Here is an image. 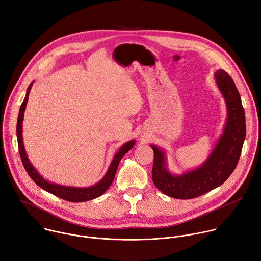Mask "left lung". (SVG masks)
I'll list each match as a JSON object with an SVG mask.
<instances>
[{
    "instance_id": "1",
    "label": "left lung",
    "mask_w": 261,
    "mask_h": 261,
    "mask_svg": "<svg viewBox=\"0 0 261 261\" xmlns=\"http://www.w3.org/2000/svg\"><path fill=\"white\" fill-rule=\"evenodd\" d=\"M215 77L226 102L227 120L218 143L205 162L182 174H173L168 169L165 150L150 145L154 153L153 184L172 198L192 199L220 187L234 171L241 156L246 138V118L241 95L233 80L226 71L217 70Z\"/></svg>"
}]
</instances>
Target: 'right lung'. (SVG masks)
<instances>
[{"label":"right lung","instance_id":"obj_1","mask_svg":"<svg viewBox=\"0 0 261 261\" xmlns=\"http://www.w3.org/2000/svg\"><path fill=\"white\" fill-rule=\"evenodd\" d=\"M32 82L30 84V86L28 87L27 89V93H25V97L20 106L19 109V114H18V118H17V124H16V136H17V143H18V149H19V154H20V159L22 162V165L25 169V171L28 172L29 176H30L33 181L38 185L41 189H43L44 191L59 197L61 199L70 201V202H85L88 200H92L95 199L99 196H101L111 186V184L114 180L116 171H117L118 165L121 161V159L123 158V155L128 152L135 145L136 141L132 140L128 141L126 143H124L123 145L119 148V150L116 152V154L114 155L112 163L107 171V173L105 174V176L101 178V180H99L96 185L92 186V187H88V188H75V187H67V186H62V185H57V184H53L47 181L46 179H44L38 171L34 168V166L31 164V162L29 161L28 155L25 153L24 150V146H23V142H22V121H23V115H24V110L27 107V102H28V98H29V94H30V90L33 86Z\"/></svg>","mask_w":261,"mask_h":261}]
</instances>
